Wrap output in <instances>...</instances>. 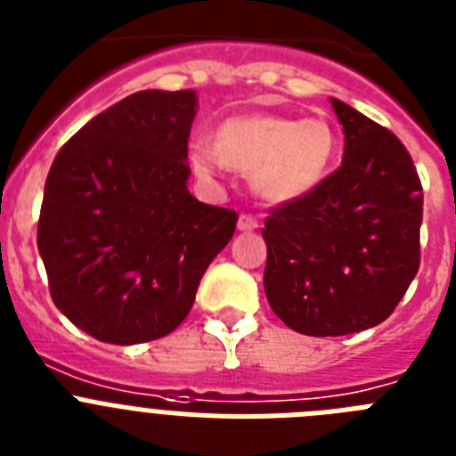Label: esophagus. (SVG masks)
<instances>
[{"mask_svg":"<svg viewBox=\"0 0 456 456\" xmlns=\"http://www.w3.org/2000/svg\"><path fill=\"white\" fill-rule=\"evenodd\" d=\"M256 227H259V223H256V217L250 216V213H243V216L239 217L240 232H255Z\"/></svg>","mask_w":456,"mask_h":456,"instance_id":"34e87169","label":"esophagus"}]
</instances>
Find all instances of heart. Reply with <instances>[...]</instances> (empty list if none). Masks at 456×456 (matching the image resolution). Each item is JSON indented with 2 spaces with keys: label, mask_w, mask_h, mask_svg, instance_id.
<instances>
[{
  "label": "heart",
  "mask_w": 456,
  "mask_h": 456,
  "mask_svg": "<svg viewBox=\"0 0 456 456\" xmlns=\"http://www.w3.org/2000/svg\"><path fill=\"white\" fill-rule=\"evenodd\" d=\"M338 134L326 118L236 117L217 130V144L190 146V162L213 176L224 162L252 181L266 201L284 204L310 195L328 176Z\"/></svg>",
  "instance_id": "1"
}]
</instances>
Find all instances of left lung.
<instances>
[{
    "instance_id": "8db88e82",
    "label": "left lung",
    "mask_w": 456,
    "mask_h": 456,
    "mask_svg": "<svg viewBox=\"0 0 456 456\" xmlns=\"http://www.w3.org/2000/svg\"><path fill=\"white\" fill-rule=\"evenodd\" d=\"M344 158L310 195L273 208L266 298L291 330L338 338L393 314L419 268L422 185L406 146L330 98Z\"/></svg>"
}]
</instances>
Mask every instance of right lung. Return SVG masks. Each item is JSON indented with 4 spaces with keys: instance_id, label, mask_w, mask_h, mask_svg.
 <instances>
[{
    "instance_id": "1",
    "label": "right lung",
    "mask_w": 456,
    "mask_h": 456,
    "mask_svg": "<svg viewBox=\"0 0 456 456\" xmlns=\"http://www.w3.org/2000/svg\"><path fill=\"white\" fill-rule=\"evenodd\" d=\"M197 96L137 91L61 146L43 192L38 252L50 296L91 338L140 344L188 316L236 211L188 190Z\"/></svg>"
}]
</instances>
